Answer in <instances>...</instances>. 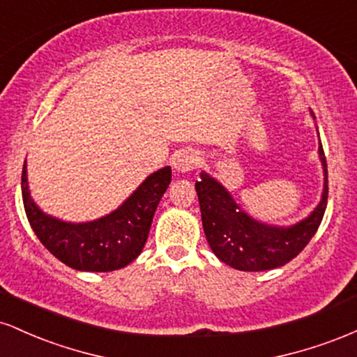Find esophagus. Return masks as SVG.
I'll return each mask as SVG.
<instances>
[{
    "label": "esophagus",
    "instance_id": "34e87169",
    "mask_svg": "<svg viewBox=\"0 0 357 357\" xmlns=\"http://www.w3.org/2000/svg\"><path fill=\"white\" fill-rule=\"evenodd\" d=\"M196 165H198V153L192 149L179 151V153H176L173 158L174 169L179 171V173H188V171H192Z\"/></svg>",
    "mask_w": 357,
    "mask_h": 357
}]
</instances>
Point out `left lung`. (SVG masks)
<instances>
[{"label":"left lung","instance_id":"left-lung-1","mask_svg":"<svg viewBox=\"0 0 357 357\" xmlns=\"http://www.w3.org/2000/svg\"><path fill=\"white\" fill-rule=\"evenodd\" d=\"M319 158L324 171L321 203L307 218L292 227H275L253 220L235 203L223 184L202 171V181H196L195 188L202 210L203 230L213 253L227 265L243 272L272 270L296 258L315 235L327 206L329 188L322 144H319Z\"/></svg>","mask_w":357,"mask_h":357}]
</instances>
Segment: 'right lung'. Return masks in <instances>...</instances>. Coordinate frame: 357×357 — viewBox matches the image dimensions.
I'll list each match as a JSON object with an SVG mask.
<instances>
[{
  "label": "right lung",
  "mask_w": 357,
  "mask_h": 357,
  "mask_svg": "<svg viewBox=\"0 0 357 357\" xmlns=\"http://www.w3.org/2000/svg\"><path fill=\"white\" fill-rule=\"evenodd\" d=\"M171 183V167L147 176L117 210L99 220L67 223L36 206L30 196L26 161L22 195L26 218L43 247L68 267L82 272H112L136 260L144 248L153 216Z\"/></svg>",
  "instance_id": "add662e5"
}]
</instances>
